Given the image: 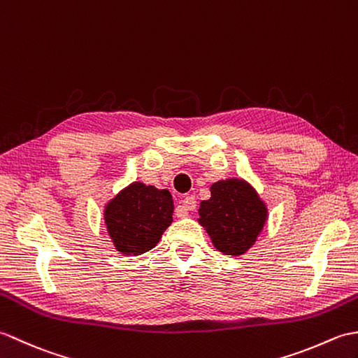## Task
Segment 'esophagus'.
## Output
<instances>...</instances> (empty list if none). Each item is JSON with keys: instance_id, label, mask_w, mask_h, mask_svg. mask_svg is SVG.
Returning <instances> with one entry per match:
<instances>
[{"instance_id": "34e87169", "label": "esophagus", "mask_w": 358, "mask_h": 358, "mask_svg": "<svg viewBox=\"0 0 358 358\" xmlns=\"http://www.w3.org/2000/svg\"><path fill=\"white\" fill-rule=\"evenodd\" d=\"M196 208V199L194 196H185L184 199H182V202L178 205L176 208V216L184 219L188 216V213Z\"/></svg>"}]
</instances>
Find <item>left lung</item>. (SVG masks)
Segmentation results:
<instances>
[{
  "label": "left lung",
  "mask_w": 358,
  "mask_h": 358,
  "mask_svg": "<svg viewBox=\"0 0 358 358\" xmlns=\"http://www.w3.org/2000/svg\"><path fill=\"white\" fill-rule=\"evenodd\" d=\"M211 197L201 202L199 224L213 245L227 256H241L256 242L268 210L248 182L227 179L213 184Z\"/></svg>",
  "instance_id": "1"
}]
</instances>
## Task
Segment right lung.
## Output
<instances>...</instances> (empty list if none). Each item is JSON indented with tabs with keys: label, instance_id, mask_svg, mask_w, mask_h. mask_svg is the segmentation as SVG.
Returning a JSON list of instances; mask_svg holds the SVG:
<instances>
[{
	"label": "right lung",
	"instance_id": "right-lung-1",
	"mask_svg": "<svg viewBox=\"0 0 358 358\" xmlns=\"http://www.w3.org/2000/svg\"><path fill=\"white\" fill-rule=\"evenodd\" d=\"M169 189L133 182L106 205L104 220L115 248L125 256H139L155 248L173 222Z\"/></svg>",
	"mask_w": 358,
	"mask_h": 358
}]
</instances>
